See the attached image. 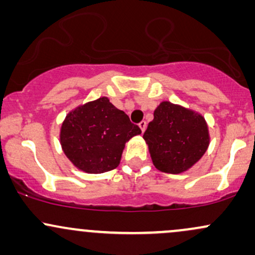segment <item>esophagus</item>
<instances>
[{
    "label": "esophagus",
    "instance_id": "esophagus-1",
    "mask_svg": "<svg viewBox=\"0 0 255 255\" xmlns=\"http://www.w3.org/2000/svg\"><path fill=\"white\" fill-rule=\"evenodd\" d=\"M139 127H140V129H141V133H144L145 131V129H146V122L145 121H141L139 124Z\"/></svg>",
    "mask_w": 255,
    "mask_h": 255
}]
</instances>
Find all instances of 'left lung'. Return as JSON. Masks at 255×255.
Here are the masks:
<instances>
[{"label": "left lung", "instance_id": "1", "mask_svg": "<svg viewBox=\"0 0 255 255\" xmlns=\"http://www.w3.org/2000/svg\"><path fill=\"white\" fill-rule=\"evenodd\" d=\"M144 133L152 163L159 171L181 174L204 156L210 145L204 116L170 102H162Z\"/></svg>", "mask_w": 255, "mask_h": 255}]
</instances>
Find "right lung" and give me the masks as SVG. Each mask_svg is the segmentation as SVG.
Returning a JSON list of instances; mask_svg holds the SVG:
<instances>
[{"label":"right lung","instance_id":"1","mask_svg":"<svg viewBox=\"0 0 255 255\" xmlns=\"http://www.w3.org/2000/svg\"><path fill=\"white\" fill-rule=\"evenodd\" d=\"M141 134L108 97L79 105L61 125L60 142L72 164L87 174L118 168L126 142Z\"/></svg>","mask_w":255,"mask_h":255}]
</instances>
